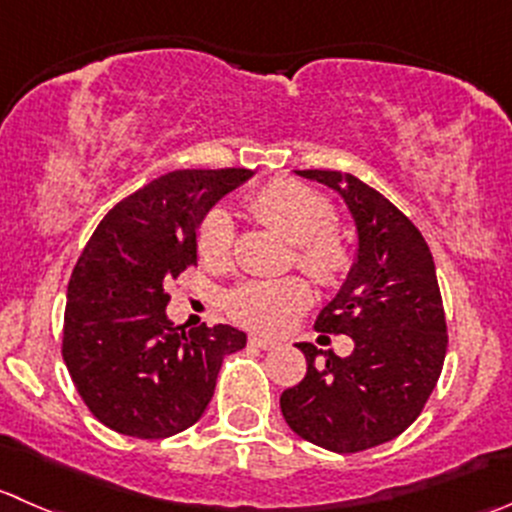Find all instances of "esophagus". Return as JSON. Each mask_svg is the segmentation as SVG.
<instances>
[{"instance_id":"obj_1","label":"esophagus","mask_w":512,"mask_h":512,"mask_svg":"<svg viewBox=\"0 0 512 512\" xmlns=\"http://www.w3.org/2000/svg\"><path fill=\"white\" fill-rule=\"evenodd\" d=\"M250 345L260 347V350H275V347H280V342L270 340V337H262V335H250Z\"/></svg>"}]
</instances>
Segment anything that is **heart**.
<instances>
[{
	"label": "heart",
	"instance_id": "heart-1",
	"mask_svg": "<svg viewBox=\"0 0 512 512\" xmlns=\"http://www.w3.org/2000/svg\"><path fill=\"white\" fill-rule=\"evenodd\" d=\"M250 210L265 225L280 230L297 245V265L322 285H335L350 267V255L332 235L335 210L325 197L295 182L277 180L250 197ZM202 260L225 265L232 247V220L215 210L200 227ZM310 305V287L300 277L252 280L227 297V310L242 325L262 332H282Z\"/></svg>",
	"mask_w": 512,
	"mask_h": 512
}]
</instances>
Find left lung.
<instances>
[{"instance_id":"8db88e82","label":"left lung","mask_w":512,"mask_h":512,"mask_svg":"<svg viewBox=\"0 0 512 512\" xmlns=\"http://www.w3.org/2000/svg\"><path fill=\"white\" fill-rule=\"evenodd\" d=\"M295 175L335 190L355 225V262L315 320V330L350 335L355 350L322 357L297 342L307 375L280 395V408L300 438L332 453H360L408 430L443 370L448 335L435 262L418 227L357 177Z\"/></svg>"}]
</instances>
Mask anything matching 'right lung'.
Listing matches in <instances>:
<instances>
[{"label":"right lung","instance_id":"right-lung-1","mask_svg":"<svg viewBox=\"0 0 512 512\" xmlns=\"http://www.w3.org/2000/svg\"><path fill=\"white\" fill-rule=\"evenodd\" d=\"M252 170H177L104 215L67 287L62 355L94 418L122 435L170 438L202 418L222 357L247 335L230 325L180 330L165 285L197 265V230Z\"/></svg>","mask_w":512,"mask_h":512}]
</instances>
